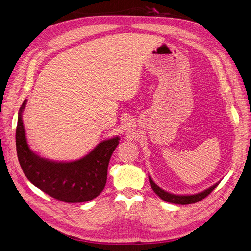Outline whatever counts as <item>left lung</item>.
Segmentation results:
<instances>
[{
	"instance_id": "8db88e82",
	"label": "left lung",
	"mask_w": 251,
	"mask_h": 251,
	"mask_svg": "<svg viewBox=\"0 0 251 251\" xmlns=\"http://www.w3.org/2000/svg\"><path fill=\"white\" fill-rule=\"evenodd\" d=\"M149 182L152 190L155 192L156 195L160 197L163 200L170 202V203H174V204H191V203H196V202L204 199L206 196H208V194H211L212 191L217 187L219 182H217L216 184L212 185L211 188H208L204 191H202L200 193L194 194V195H175V194L168 193L164 191L163 189H160L155 182L151 179V177L149 176Z\"/></svg>"
}]
</instances>
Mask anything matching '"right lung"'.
<instances>
[{"label":"right lung","mask_w":251,"mask_h":251,"mask_svg":"<svg viewBox=\"0 0 251 251\" xmlns=\"http://www.w3.org/2000/svg\"><path fill=\"white\" fill-rule=\"evenodd\" d=\"M27 100L19 111L15 143L20 165L31 183L48 195L68 203H79L96 198L107 179V168L120 137L102 141L82 158L55 161L37 155L29 147L22 114Z\"/></svg>","instance_id":"add662e5"}]
</instances>
